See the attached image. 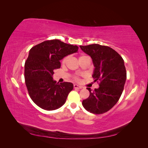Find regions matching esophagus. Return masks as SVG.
Instances as JSON below:
<instances>
[{"label":"esophagus","mask_w":148,"mask_h":148,"mask_svg":"<svg viewBox=\"0 0 148 148\" xmlns=\"http://www.w3.org/2000/svg\"><path fill=\"white\" fill-rule=\"evenodd\" d=\"M73 88H74L75 89H82V86H78V85H77V84H74V85H73Z\"/></svg>","instance_id":"esophagus-1"}]
</instances>
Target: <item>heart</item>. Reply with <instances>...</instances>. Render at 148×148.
<instances>
[{
	"instance_id": "obj_1",
	"label": "heart",
	"mask_w": 148,
	"mask_h": 148,
	"mask_svg": "<svg viewBox=\"0 0 148 148\" xmlns=\"http://www.w3.org/2000/svg\"><path fill=\"white\" fill-rule=\"evenodd\" d=\"M85 58H89V57L88 56H86V55H82V56H80L79 57V61L85 59ZM68 59H69V56H65V57H64L63 59L62 60V64H63V65L65 64L66 63L67 60H68ZM73 80H75V81H76V82H79V77H78V75H74L73 77Z\"/></svg>"
}]
</instances>
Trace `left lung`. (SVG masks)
Instances as JSON below:
<instances>
[{"mask_svg":"<svg viewBox=\"0 0 148 148\" xmlns=\"http://www.w3.org/2000/svg\"><path fill=\"white\" fill-rule=\"evenodd\" d=\"M79 47L92 59L95 67L92 77L99 85L93 91L87 88L90 93L83 101V106L94 114H104L117 104L123 91L127 79L123 59L108 46L94 44Z\"/></svg>","mask_w":148,"mask_h":148,"instance_id":"left-lung-1","label":"left lung"}]
</instances>
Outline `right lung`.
Segmentation results:
<instances>
[{
	"label": "right lung",
	"mask_w": 148,
	"mask_h": 148,
	"mask_svg": "<svg viewBox=\"0 0 148 148\" xmlns=\"http://www.w3.org/2000/svg\"><path fill=\"white\" fill-rule=\"evenodd\" d=\"M78 50L77 46L58 39L44 41L30 49L25 64V84L31 99L41 109L56 110L65 104L73 85L57 83L52 75L60 68V60Z\"/></svg>",
	"instance_id": "1"
}]
</instances>
